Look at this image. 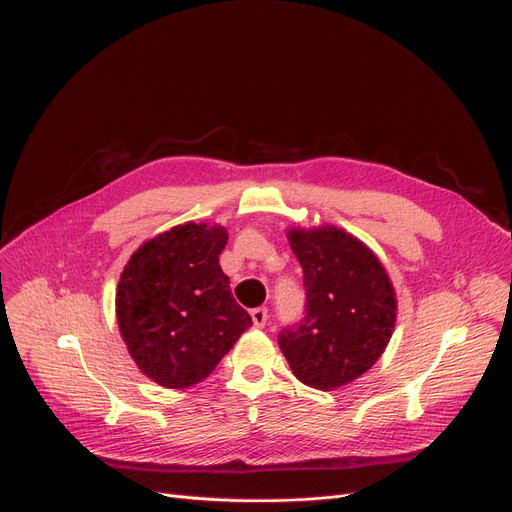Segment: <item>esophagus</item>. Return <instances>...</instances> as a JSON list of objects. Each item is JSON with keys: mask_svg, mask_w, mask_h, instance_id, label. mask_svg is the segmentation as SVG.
Masks as SVG:
<instances>
[{"mask_svg": "<svg viewBox=\"0 0 512 512\" xmlns=\"http://www.w3.org/2000/svg\"><path fill=\"white\" fill-rule=\"evenodd\" d=\"M251 317H253L255 328H264L266 321H268V309H266V306H259V309L251 311Z\"/></svg>", "mask_w": 512, "mask_h": 512, "instance_id": "34e87169", "label": "esophagus"}]
</instances>
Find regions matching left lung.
<instances>
[{
    "label": "left lung",
    "instance_id": "obj_1",
    "mask_svg": "<svg viewBox=\"0 0 512 512\" xmlns=\"http://www.w3.org/2000/svg\"><path fill=\"white\" fill-rule=\"evenodd\" d=\"M302 266L304 313L279 332L294 375L317 390H334L369 371L392 337L397 298L384 266L343 229H291Z\"/></svg>",
    "mask_w": 512,
    "mask_h": 512
}]
</instances>
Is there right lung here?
I'll list each match as a JSON object with an SVG mask.
<instances>
[{
  "label": "right lung",
  "instance_id": "right-lung-1",
  "mask_svg": "<svg viewBox=\"0 0 512 512\" xmlns=\"http://www.w3.org/2000/svg\"><path fill=\"white\" fill-rule=\"evenodd\" d=\"M225 244L223 227L186 223L137 248L120 276V332L137 367L160 386L199 384L253 326L218 264Z\"/></svg>",
  "mask_w": 512,
  "mask_h": 512
}]
</instances>
